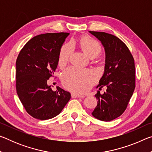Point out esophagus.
I'll return each mask as SVG.
<instances>
[{
  "instance_id": "obj_1",
  "label": "esophagus",
  "mask_w": 152,
  "mask_h": 152,
  "mask_svg": "<svg viewBox=\"0 0 152 152\" xmlns=\"http://www.w3.org/2000/svg\"><path fill=\"white\" fill-rule=\"evenodd\" d=\"M71 96L72 98H84V96H82V95L77 94L76 93H72Z\"/></svg>"
}]
</instances>
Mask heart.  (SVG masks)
I'll return each instance as SVG.
<instances>
[{
  "instance_id": "b5f03b06",
  "label": "heart",
  "mask_w": 152,
  "mask_h": 152,
  "mask_svg": "<svg viewBox=\"0 0 152 152\" xmlns=\"http://www.w3.org/2000/svg\"><path fill=\"white\" fill-rule=\"evenodd\" d=\"M79 44L86 55L91 58L99 56L102 51V46L94 38L85 36L80 39ZM74 52V45L72 42L64 44L60 49L58 62L60 66H65ZM61 80L67 88L77 93H84L91 88L96 80V74L87 69H80L70 67L64 72Z\"/></svg>"
}]
</instances>
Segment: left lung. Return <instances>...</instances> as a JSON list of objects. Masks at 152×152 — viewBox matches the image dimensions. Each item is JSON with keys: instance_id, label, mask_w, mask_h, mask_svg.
Instances as JSON below:
<instances>
[{"instance_id": "obj_1", "label": "left lung", "mask_w": 152, "mask_h": 152, "mask_svg": "<svg viewBox=\"0 0 152 152\" xmlns=\"http://www.w3.org/2000/svg\"><path fill=\"white\" fill-rule=\"evenodd\" d=\"M101 41L106 53L104 73L98 87L107 88L103 94L98 91L97 106L92 116L102 121L119 117L127 109L135 88L134 59L124 43L116 36L99 31H89Z\"/></svg>"}]
</instances>
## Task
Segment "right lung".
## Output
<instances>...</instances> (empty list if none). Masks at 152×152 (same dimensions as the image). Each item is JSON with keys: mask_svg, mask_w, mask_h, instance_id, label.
Instances as JSON below:
<instances>
[{"mask_svg": "<svg viewBox=\"0 0 152 152\" xmlns=\"http://www.w3.org/2000/svg\"><path fill=\"white\" fill-rule=\"evenodd\" d=\"M68 33H48L31 39L16 61V90L28 114L39 120L57 116L70 101L69 92L53 91L47 84L57 68L61 45Z\"/></svg>", "mask_w": 152, "mask_h": 152, "instance_id": "add662e5", "label": "right lung"}]
</instances>
